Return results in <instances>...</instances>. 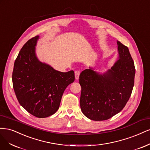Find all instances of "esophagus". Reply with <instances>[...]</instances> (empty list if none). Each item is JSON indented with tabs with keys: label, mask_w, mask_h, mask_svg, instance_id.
Returning a JSON list of instances; mask_svg holds the SVG:
<instances>
[{
	"label": "esophagus",
	"mask_w": 150,
	"mask_h": 150,
	"mask_svg": "<svg viewBox=\"0 0 150 150\" xmlns=\"http://www.w3.org/2000/svg\"><path fill=\"white\" fill-rule=\"evenodd\" d=\"M79 75H80V71L76 70L75 71V79L78 80L79 79Z\"/></svg>",
	"instance_id": "esophagus-1"
}]
</instances>
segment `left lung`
<instances>
[{
    "label": "left lung",
    "instance_id": "left-lung-1",
    "mask_svg": "<svg viewBox=\"0 0 150 150\" xmlns=\"http://www.w3.org/2000/svg\"><path fill=\"white\" fill-rule=\"evenodd\" d=\"M118 60L100 74L89 67L81 72L80 100L82 113L94 121L108 120L123 110L131 96L135 68L128 48L117 41Z\"/></svg>",
    "mask_w": 150,
    "mask_h": 150
}]
</instances>
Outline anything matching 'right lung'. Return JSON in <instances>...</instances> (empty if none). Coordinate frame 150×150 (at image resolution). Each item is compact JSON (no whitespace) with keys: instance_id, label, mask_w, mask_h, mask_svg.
Returning <instances> with one entry per match:
<instances>
[{"instance_id":"obj_1","label":"right lung","mask_w":150,"mask_h":150,"mask_svg":"<svg viewBox=\"0 0 150 150\" xmlns=\"http://www.w3.org/2000/svg\"><path fill=\"white\" fill-rule=\"evenodd\" d=\"M39 36L28 40L14 63L13 87L22 107L38 118H46L59 108L65 88L75 80L73 70L61 72L40 62L35 47Z\"/></svg>"}]
</instances>
